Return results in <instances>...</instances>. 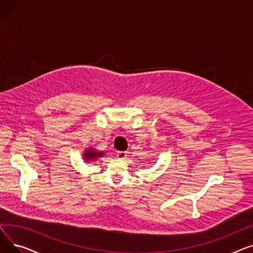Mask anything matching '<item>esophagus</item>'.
Returning <instances> with one entry per match:
<instances>
[{
    "label": "esophagus",
    "mask_w": 253,
    "mask_h": 253,
    "mask_svg": "<svg viewBox=\"0 0 253 253\" xmlns=\"http://www.w3.org/2000/svg\"><path fill=\"white\" fill-rule=\"evenodd\" d=\"M117 157L119 159H121V160H124V159H126V157H127V153L126 152H118Z\"/></svg>",
    "instance_id": "esophagus-1"
}]
</instances>
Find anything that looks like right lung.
I'll return each mask as SVG.
<instances>
[{
	"instance_id": "add662e5",
	"label": "right lung",
	"mask_w": 253,
	"mask_h": 253,
	"mask_svg": "<svg viewBox=\"0 0 253 253\" xmlns=\"http://www.w3.org/2000/svg\"><path fill=\"white\" fill-rule=\"evenodd\" d=\"M102 156H103L102 152H96L95 150H93L92 148H90V149H87L85 151V153L83 155V157H84L83 159L86 162H88V161H94V160H96L97 158L102 157Z\"/></svg>"
}]
</instances>
